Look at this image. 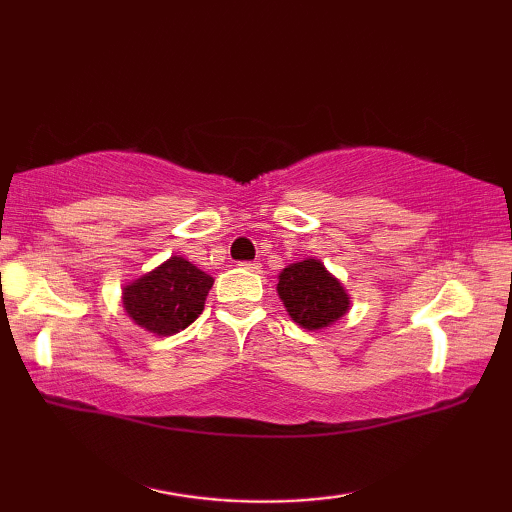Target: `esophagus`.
Masks as SVG:
<instances>
[{
  "instance_id": "34e87169",
  "label": "esophagus",
  "mask_w": 512,
  "mask_h": 512,
  "mask_svg": "<svg viewBox=\"0 0 512 512\" xmlns=\"http://www.w3.org/2000/svg\"><path fill=\"white\" fill-rule=\"evenodd\" d=\"M239 266L246 268V271H250V273H259V271H262V266H259L257 262H241Z\"/></svg>"
}]
</instances>
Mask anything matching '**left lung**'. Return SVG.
<instances>
[{
	"label": "left lung",
	"instance_id": "1",
	"mask_svg": "<svg viewBox=\"0 0 512 512\" xmlns=\"http://www.w3.org/2000/svg\"><path fill=\"white\" fill-rule=\"evenodd\" d=\"M277 296L293 323L309 332L339 323L352 305L343 282L316 257L282 268L277 275Z\"/></svg>",
	"mask_w": 512,
	"mask_h": 512
}]
</instances>
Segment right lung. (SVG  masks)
Segmentation results:
<instances>
[{"label": "right lung", "mask_w": 512, "mask_h": 512, "mask_svg": "<svg viewBox=\"0 0 512 512\" xmlns=\"http://www.w3.org/2000/svg\"><path fill=\"white\" fill-rule=\"evenodd\" d=\"M212 284V275L185 257L171 255L153 271L124 284L121 305L137 327L155 336H171L198 318Z\"/></svg>", "instance_id": "obj_1"}]
</instances>
